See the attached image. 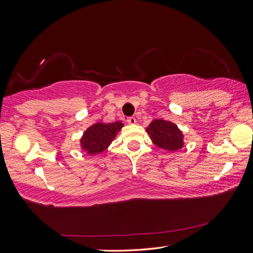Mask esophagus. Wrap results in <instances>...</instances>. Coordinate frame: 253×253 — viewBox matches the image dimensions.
<instances>
[{
  "label": "esophagus",
  "mask_w": 253,
  "mask_h": 253,
  "mask_svg": "<svg viewBox=\"0 0 253 253\" xmlns=\"http://www.w3.org/2000/svg\"><path fill=\"white\" fill-rule=\"evenodd\" d=\"M127 123L129 124V125H135V124L137 123V121H136V118L135 117H128L127 118Z\"/></svg>",
  "instance_id": "esophagus-1"
}]
</instances>
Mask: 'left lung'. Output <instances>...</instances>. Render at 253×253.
<instances>
[{"mask_svg":"<svg viewBox=\"0 0 253 253\" xmlns=\"http://www.w3.org/2000/svg\"><path fill=\"white\" fill-rule=\"evenodd\" d=\"M147 132L155 146L163 150L173 152L184 147V135L171 122L154 120L147 127Z\"/></svg>","mask_w":253,"mask_h":253,"instance_id":"8db88e82","label":"left lung"}]
</instances>
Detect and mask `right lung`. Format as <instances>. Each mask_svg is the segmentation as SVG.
I'll use <instances>...</instances> for the list:
<instances>
[{
  "instance_id": "obj_1",
  "label": "right lung",
  "mask_w": 253,
  "mask_h": 253,
  "mask_svg": "<svg viewBox=\"0 0 253 253\" xmlns=\"http://www.w3.org/2000/svg\"><path fill=\"white\" fill-rule=\"evenodd\" d=\"M124 124L121 122L104 124L96 123L87 128L80 139V147L89 155L102 153L117 136Z\"/></svg>"
}]
</instances>
